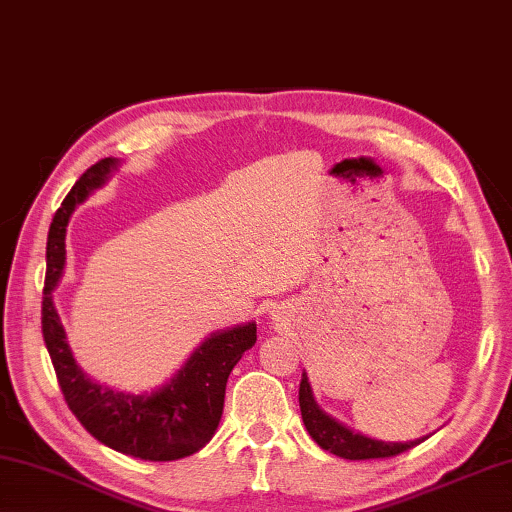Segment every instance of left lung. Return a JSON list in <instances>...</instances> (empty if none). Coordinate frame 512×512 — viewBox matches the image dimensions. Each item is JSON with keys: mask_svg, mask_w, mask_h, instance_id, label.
<instances>
[{"mask_svg": "<svg viewBox=\"0 0 512 512\" xmlns=\"http://www.w3.org/2000/svg\"><path fill=\"white\" fill-rule=\"evenodd\" d=\"M300 412H302V421L306 425V430L311 434V439L318 443L322 450H329L331 454H336V457L349 459V461L389 459L401 452L412 450L414 445L423 441V439H416L407 443H387V441L367 439V436L347 430V427H342L340 423L333 421V418H329L318 405H315L306 376L300 383Z\"/></svg>", "mask_w": 512, "mask_h": 512, "instance_id": "left-lung-1", "label": "left lung"}]
</instances>
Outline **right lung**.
Wrapping results in <instances>:
<instances>
[{
	"mask_svg": "<svg viewBox=\"0 0 512 512\" xmlns=\"http://www.w3.org/2000/svg\"><path fill=\"white\" fill-rule=\"evenodd\" d=\"M116 159H100L80 176L53 217L46 241V277L42 295V336L49 349L60 392L80 425L111 450L145 461L190 457L206 445L224 412L226 383L232 367L255 345L253 322L210 336L185 367L152 396H129L100 387L82 374L64 338L51 300L64 268V235L73 208L105 183Z\"/></svg>",
	"mask_w": 512,
	"mask_h": 512,
	"instance_id": "add662e5",
	"label": "right lung"
}]
</instances>
